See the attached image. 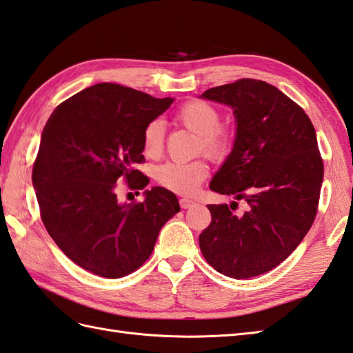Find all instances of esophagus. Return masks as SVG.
Returning a JSON list of instances; mask_svg holds the SVG:
<instances>
[{"mask_svg": "<svg viewBox=\"0 0 353 353\" xmlns=\"http://www.w3.org/2000/svg\"><path fill=\"white\" fill-rule=\"evenodd\" d=\"M179 203H181V208H182V209H188V208L196 205V203H194V201L190 200V199H181V201H179Z\"/></svg>", "mask_w": 353, "mask_h": 353, "instance_id": "esophagus-1", "label": "esophagus"}]
</instances>
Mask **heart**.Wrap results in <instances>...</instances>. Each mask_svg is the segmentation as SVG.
<instances>
[{
    "label": "heart",
    "mask_w": 353,
    "mask_h": 353,
    "mask_svg": "<svg viewBox=\"0 0 353 353\" xmlns=\"http://www.w3.org/2000/svg\"><path fill=\"white\" fill-rule=\"evenodd\" d=\"M176 119L186 129L199 134L197 152H203L214 161H224L232 150L230 133L221 127V115L211 104L190 100L179 108ZM165 144V125L161 119H152L142 132V150L148 157H157ZM209 167L203 159L190 162H167L156 168L154 177L163 188L188 196L208 177Z\"/></svg>",
    "instance_id": "obj_1"
}]
</instances>
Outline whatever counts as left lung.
<instances>
[{
  "label": "left lung",
  "instance_id": "1",
  "mask_svg": "<svg viewBox=\"0 0 353 353\" xmlns=\"http://www.w3.org/2000/svg\"><path fill=\"white\" fill-rule=\"evenodd\" d=\"M228 104L236 118L232 153L209 188L247 201L208 205L211 224L200 250L216 272L249 279L279 265L296 250L316 220L323 182L316 130L305 110L262 80L239 79L203 92Z\"/></svg>",
  "mask_w": 353,
  "mask_h": 353
}]
</instances>
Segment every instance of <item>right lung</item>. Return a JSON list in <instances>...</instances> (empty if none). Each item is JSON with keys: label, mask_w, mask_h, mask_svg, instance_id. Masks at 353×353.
I'll return each mask as SVG.
<instances>
[{"label": "right lung", "mask_w": 353, "mask_h": 353, "mask_svg": "<svg viewBox=\"0 0 353 353\" xmlns=\"http://www.w3.org/2000/svg\"><path fill=\"white\" fill-rule=\"evenodd\" d=\"M172 99H154L117 83L89 86L59 104L43 127L33 186L45 229L72 262L118 279L150 258L159 230L181 208L154 186L144 201L119 203V181L144 190L142 132ZM139 194V192H138Z\"/></svg>", "instance_id": "add662e5"}]
</instances>
